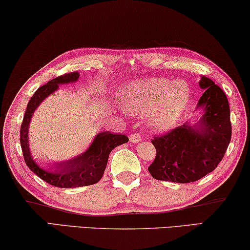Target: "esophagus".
I'll list each match as a JSON object with an SVG mask.
<instances>
[{
	"instance_id": "esophagus-1",
	"label": "esophagus",
	"mask_w": 250,
	"mask_h": 250,
	"mask_svg": "<svg viewBox=\"0 0 250 250\" xmlns=\"http://www.w3.org/2000/svg\"><path fill=\"white\" fill-rule=\"evenodd\" d=\"M130 141H131V143H135V144L141 141V137L139 133H131V135H130Z\"/></svg>"
}]
</instances>
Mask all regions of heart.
<instances>
[{"label": "heart", "instance_id": "heart-1", "mask_svg": "<svg viewBox=\"0 0 250 250\" xmlns=\"http://www.w3.org/2000/svg\"><path fill=\"white\" fill-rule=\"evenodd\" d=\"M191 99L185 81L170 83L166 78L135 82L122 89V107L135 115L147 114L148 125L156 131L168 130L178 120Z\"/></svg>", "mask_w": 250, "mask_h": 250}]
</instances>
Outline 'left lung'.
I'll list each match as a JSON object with an SVG mask.
<instances>
[{"instance_id": "obj_1", "label": "left lung", "mask_w": 250, "mask_h": 250, "mask_svg": "<svg viewBox=\"0 0 250 250\" xmlns=\"http://www.w3.org/2000/svg\"><path fill=\"white\" fill-rule=\"evenodd\" d=\"M204 93L197 107L204 110L199 124L172 129L155 136L156 157L148 167L156 180L191 183L217 168L231 140V122L227 95L208 77L200 81Z\"/></svg>"}]
</instances>
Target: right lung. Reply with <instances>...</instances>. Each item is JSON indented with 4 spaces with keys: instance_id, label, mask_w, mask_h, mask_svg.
Listing matches in <instances>:
<instances>
[{
    "instance_id": "obj_1",
    "label": "right lung",
    "mask_w": 250,
    "mask_h": 250,
    "mask_svg": "<svg viewBox=\"0 0 250 250\" xmlns=\"http://www.w3.org/2000/svg\"><path fill=\"white\" fill-rule=\"evenodd\" d=\"M78 77H80V74L77 72L64 74V75L49 81L47 84L37 89L28 102L20 129L21 148L27 166L42 180L47 182L48 184L56 186V188H70L98 183L106 168L110 152L115 147L129 141L128 137L125 135H114L110 131H103L95 137L91 147L84 154L77 156L76 158L70 159V161L55 163L50 166L49 170L42 169L33 162L31 155H30L28 141L29 124L31 121L33 112L48 95H50L58 88L59 84L73 83L78 80Z\"/></svg>"
}]
</instances>
